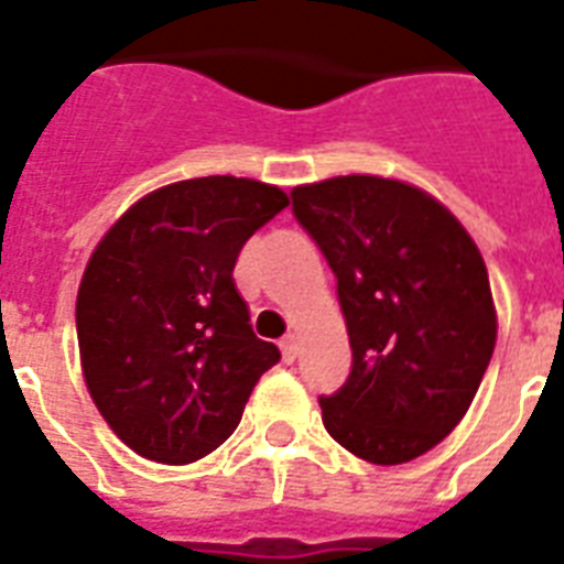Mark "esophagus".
I'll list each match as a JSON object with an SVG mask.
<instances>
[{
  "mask_svg": "<svg viewBox=\"0 0 564 564\" xmlns=\"http://www.w3.org/2000/svg\"><path fill=\"white\" fill-rule=\"evenodd\" d=\"M281 357H283V362H295V357H299V343H295V336H283Z\"/></svg>",
  "mask_w": 564,
  "mask_h": 564,
  "instance_id": "obj_1",
  "label": "esophagus"
}]
</instances>
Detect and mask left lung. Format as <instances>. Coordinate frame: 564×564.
<instances>
[{
	"instance_id": "8db88e82",
	"label": "left lung",
	"mask_w": 564,
	"mask_h": 564,
	"mask_svg": "<svg viewBox=\"0 0 564 564\" xmlns=\"http://www.w3.org/2000/svg\"><path fill=\"white\" fill-rule=\"evenodd\" d=\"M292 213L336 274L351 375L322 394L327 433L354 456L401 465L463 421L489 369V272L447 207L377 175L292 189Z\"/></svg>"
}]
</instances>
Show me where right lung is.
<instances>
[{"label": "right lung", "mask_w": 564, "mask_h": 564, "mask_svg": "<svg viewBox=\"0 0 564 564\" xmlns=\"http://www.w3.org/2000/svg\"><path fill=\"white\" fill-rule=\"evenodd\" d=\"M286 204L251 178L178 181L122 213L93 251L75 301L84 380L145 459L187 465L216 451L281 360L251 330L234 265Z\"/></svg>", "instance_id": "right-lung-1"}]
</instances>
